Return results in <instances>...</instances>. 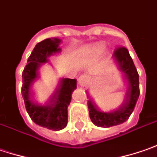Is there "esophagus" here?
I'll return each instance as SVG.
<instances>
[{"instance_id": "1", "label": "esophagus", "mask_w": 157, "mask_h": 157, "mask_svg": "<svg viewBox=\"0 0 157 157\" xmlns=\"http://www.w3.org/2000/svg\"><path fill=\"white\" fill-rule=\"evenodd\" d=\"M90 77L88 75H81L78 79V83L80 86H82V87H87V86L90 84Z\"/></svg>"}]
</instances>
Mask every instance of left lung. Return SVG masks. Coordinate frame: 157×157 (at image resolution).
I'll list each match as a JSON object with an SVG mask.
<instances>
[{"instance_id":"left-lung-1","label":"left lung","mask_w":157,"mask_h":157,"mask_svg":"<svg viewBox=\"0 0 157 157\" xmlns=\"http://www.w3.org/2000/svg\"><path fill=\"white\" fill-rule=\"evenodd\" d=\"M113 56L119 69L123 73L127 82L126 98L119 109L110 113L100 112L91 99L89 98L88 107L90 118L96 126L100 127L117 126L126 121L133 113L140 96L139 75L128 50L125 47H118L114 52Z\"/></svg>"}]
</instances>
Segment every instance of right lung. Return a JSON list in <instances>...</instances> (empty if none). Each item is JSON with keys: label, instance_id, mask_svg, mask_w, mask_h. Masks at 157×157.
I'll return each mask as SVG.
<instances>
[{"label": "right lung", "instance_id": "right-lung-1", "mask_svg": "<svg viewBox=\"0 0 157 157\" xmlns=\"http://www.w3.org/2000/svg\"><path fill=\"white\" fill-rule=\"evenodd\" d=\"M59 38H46L36 44L28 59V63L23 72L22 96L26 111L32 121L38 126L59 131L67 124V107L72 98V93L76 89L75 79L60 78L58 87L49 103L42 105L32 98L31 86L38 78V69L42 64L49 61L48 58L61 51Z\"/></svg>", "mask_w": 157, "mask_h": 157}]
</instances>
